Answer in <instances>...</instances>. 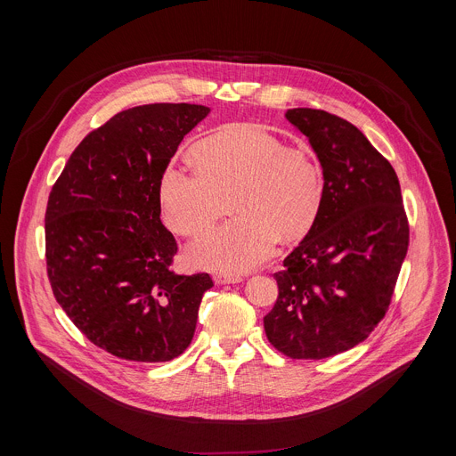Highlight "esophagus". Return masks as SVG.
I'll list each match as a JSON object with an SVG mask.
<instances>
[{"mask_svg":"<svg viewBox=\"0 0 456 456\" xmlns=\"http://www.w3.org/2000/svg\"><path fill=\"white\" fill-rule=\"evenodd\" d=\"M243 278L240 274H216L215 283L216 285H229V283H240Z\"/></svg>","mask_w":456,"mask_h":456,"instance_id":"esophagus-1","label":"esophagus"}]
</instances>
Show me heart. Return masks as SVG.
<instances>
[{"label":"heart","mask_w":456,"mask_h":456,"mask_svg":"<svg viewBox=\"0 0 456 456\" xmlns=\"http://www.w3.org/2000/svg\"><path fill=\"white\" fill-rule=\"evenodd\" d=\"M197 160L171 164L162 175L167 227L199 236L229 211V199L238 215L189 248L194 267L250 271L274 252L278 238H299L314 225L324 185L319 160L308 150L287 148L264 127L243 124L204 139Z\"/></svg>","instance_id":"heart-1"}]
</instances>
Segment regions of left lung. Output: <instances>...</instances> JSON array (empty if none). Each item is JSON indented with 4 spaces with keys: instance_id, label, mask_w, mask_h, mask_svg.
<instances>
[{
    "instance_id": "obj_1",
    "label": "left lung",
    "mask_w": 456,
    "mask_h": 456,
    "mask_svg": "<svg viewBox=\"0 0 456 456\" xmlns=\"http://www.w3.org/2000/svg\"><path fill=\"white\" fill-rule=\"evenodd\" d=\"M324 180L319 215L276 273L264 317L271 345L292 359H327L364 341L384 317L408 252L410 227L395 169L348 120L294 108Z\"/></svg>"
}]
</instances>
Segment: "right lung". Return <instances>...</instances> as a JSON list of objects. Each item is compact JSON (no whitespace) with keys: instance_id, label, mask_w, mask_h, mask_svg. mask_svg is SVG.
<instances>
[{"instance_id":"1","label":"right lung","mask_w":456,"mask_h":456,"mask_svg":"<svg viewBox=\"0 0 456 456\" xmlns=\"http://www.w3.org/2000/svg\"><path fill=\"white\" fill-rule=\"evenodd\" d=\"M200 104H144L113 115L70 155L46 215L53 296L99 348L166 362L192 341L209 274L178 276L160 222V180L178 144L209 115Z\"/></svg>"}]
</instances>
